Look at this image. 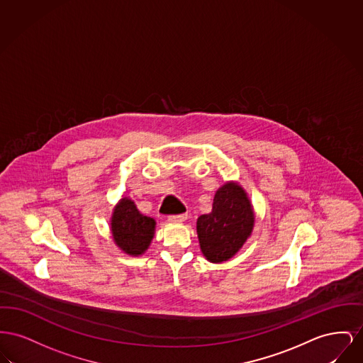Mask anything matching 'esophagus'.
Here are the masks:
<instances>
[{
  "label": "esophagus",
  "instance_id": "esophagus-1",
  "mask_svg": "<svg viewBox=\"0 0 363 363\" xmlns=\"http://www.w3.org/2000/svg\"><path fill=\"white\" fill-rule=\"evenodd\" d=\"M184 220H187V214H174L168 217V221L171 223H182Z\"/></svg>",
  "mask_w": 363,
  "mask_h": 363
}]
</instances>
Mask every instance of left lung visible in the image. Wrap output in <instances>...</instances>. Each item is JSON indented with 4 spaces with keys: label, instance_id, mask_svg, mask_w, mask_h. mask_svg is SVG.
Wrapping results in <instances>:
<instances>
[{
    "label": "left lung",
    "instance_id": "left-lung-1",
    "mask_svg": "<svg viewBox=\"0 0 363 363\" xmlns=\"http://www.w3.org/2000/svg\"><path fill=\"white\" fill-rule=\"evenodd\" d=\"M254 227V213L246 192L227 183L216 192L213 210L196 221L201 250L210 262H223L233 257L247 240Z\"/></svg>",
    "mask_w": 363,
    "mask_h": 363
}]
</instances>
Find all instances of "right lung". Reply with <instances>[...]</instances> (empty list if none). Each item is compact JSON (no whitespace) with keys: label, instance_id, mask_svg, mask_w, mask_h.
Listing matches in <instances>:
<instances>
[{"label":"right lung","instance_id":"1","mask_svg":"<svg viewBox=\"0 0 363 363\" xmlns=\"http://www.w3.org/2000/svg\"><path fill=\"white\" fill-rule=\"evenodd\" d=\"M155 221L140 214L134 202L123 198L112 217V233L116 245L130 255L143 254L153 239Z\"/></svg>","mask_w":363,"mask_h":363}]
</instances>
